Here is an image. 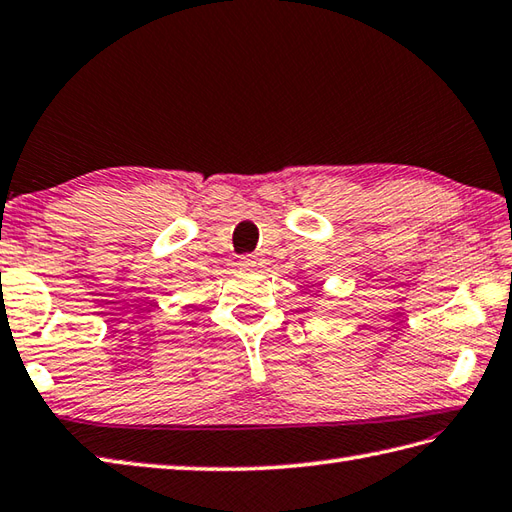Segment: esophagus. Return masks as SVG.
I'll return each instance as SVG.
<instances>
[{
  "label": "esophagus",
  "instance_id": "obj_1",
  "mask_svg": "<svg viewBox=\"0 0 512 512\" xmlns=\"http://www.w3.org/2000/svg\"><path fill=\"white\" fill-rule=\"evenodd\" d=\"M262 264H264V257L259 253L244 255L242 259H239V266H244V268H259Z\"/></svg>",
  "mask_w": 512,
  "mask_h": 512
}]
</instances>
